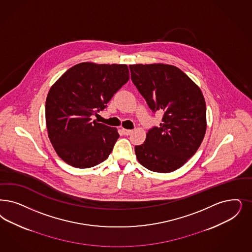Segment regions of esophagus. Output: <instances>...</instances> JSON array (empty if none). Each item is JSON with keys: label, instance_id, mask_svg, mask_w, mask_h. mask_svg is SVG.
<instances>
[{"label": "esophagus", "instance_id": "34e87169", "mask_svg": "<svg viewBox=\"0 0 252 252\" xmlns=\"http://www.w3.org/2000/svg\"><path fill=\"white\" fill-rule=\"evenodd\" d=\"M122 131H123L124 135H126V136L130 135L131 133L133 132V130H130V129H125V128H123V129H122Z\"/></svg>", "mask_w": 252, "mask_h": 252}]
</instances>
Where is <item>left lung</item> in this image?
I'll return each instance as SVG.
<instances>
[{"mask_svg": "<svg viewBox=\"0 0 252 252\" xmlns=\"http://www.w3.org/2000/svg\"><path fill=\"white\" fill-rule=\"evenodd\" d=\"M131 80L153 113L163 112L159 126L135 146L138 161L149 170L168 173L184 165L205 137L206 102L182 69L165 64L129 65Z\"/></svg>", "mask_w": 252, "mask_h": 252, "instance_id": "1", "label": "left lung"}]
</instances>
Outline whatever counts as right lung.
I'll return each mask as SVG.
<instances>
[{"mask_svg":"<svg viewBox=\"0 0 252 252\" xmlns=\"http://www.w3.org/2000/svg\"><path fill=\"white\" fill-rule=\"evenodd\" d=\"M128 80L126 65L83 62L54 84L46 97L45 119L53 147L64 162L88 168L108 158L119 134L91 116L104 110Z\"/></svg>","mask_w":252,"mask_h":252,"instance_id":"obj_1","label":"right lung"}]
</instances>
